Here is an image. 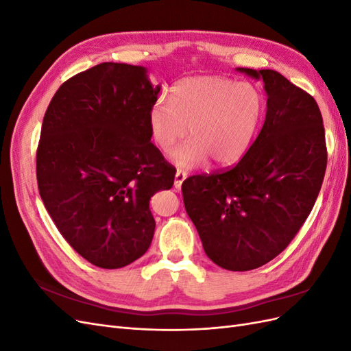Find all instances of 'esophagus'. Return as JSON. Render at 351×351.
Returning <instances> with one entry per match:
<instances>
[{
  "mask_svg": "<svg viewBox=\"0 0 351 351\" xmlns=\"http://www.w3.org/2000/svg\"><path fill=\"white\" fill-rule=\"evenodd\" d=\"M187 178V173L183 171V169H177L176 173V178H174V187L176 189H180L182 187V184L184 183V180Z\"/></svg>",
  "mask_w": 351,
  "mask_h": 351,
  "instance_id": "esophagus-1",
  "label": "esophagus"
}]
</instances>
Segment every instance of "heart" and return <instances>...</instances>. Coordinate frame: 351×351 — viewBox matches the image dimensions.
Returning <instances> with one entry per match:
<instances>
[{
	"label": "heart",
	"instance_id": "1",
	"mask_svg": "<svg viewBox=\"0 0 351 351\" xmlns=\"http://www.w3.org/2000/svg\"><path fill=\"white\" fill-rule=\"evenodd\" d=\"M262 93L250 83L219 76L180 80L171 101L159 98L149 110V130L155 145L169 152L187 136L190 141L173 154L182 167L204 164L208 156L230 165L249 151L263 119Z\"/></svg>",
	"mask_w": 351,
	"mask_h": 351
}]
</instances>
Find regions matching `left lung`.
<instances>
[{
	"label": "left lung",
	"instance_id": "1",
	"mask_svg": "<svg viewBox=\"0 0 351 351\" xmlns=\"http://www.w3.org/2000/svg\"><path fill=\"white\" fill-rule=\"evenodd\" d=\"M237 70L263 80L262 130L234 167L189 177L182 192L208 258L228 271H250L278 256L309 217L324 182L326 143L309 93L278 71Z\"/></svg>",
	"mask_w": 351,
	"mask_h": 351
}]
</instances>
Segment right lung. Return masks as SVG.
Listing matches in <instances>:
<instances>
[{"instance_id":"obj_1","label":"right lung","mask_w":351,"mask_h":351,"mask_svg":"<svg viewBox=\"0 0 351 351\" xmlns=\"http://www.w3.org/2000/svg\"><path fill=\"white\" fill-rule=\"evenodd\" d=\"M159 90L145 67L102 62L62 83L47 108L39 195L61 236L95 267L123 268L146 253L149 200L173 187L176 169L147 121Z\"/></svg>"}]
</instances>
